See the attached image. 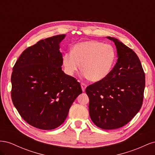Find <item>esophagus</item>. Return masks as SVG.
Masks as SVG:
<instances>
[{
	"label": "esophagus",
	"instance_id": "34e87169",
	"mask_svg": "<svg viewBox=\"0 0 155 155\" xmlns=\"http://www.w3.org/2000/svg\"><path fill=\"white\" fill-rule=\"evenodd\" d=\"M81 88H82L83 92H85V88H86V87H87V85H86V84H85V83H81Z\"/></svg>",
	"mask_w": 155,
	"mask_h": 155
}]
</instances>
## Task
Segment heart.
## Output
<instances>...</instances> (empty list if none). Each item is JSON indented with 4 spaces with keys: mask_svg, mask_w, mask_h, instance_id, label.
Segmentation results:
<instances>
[{
    "mask_svg": "<svg viewBox=\"0 0 155 155\" xmlns=\"http://www.w3.org/2000/svg\"><path fill=\"white\" fill-rule=\"evenodd\" d=\"M116 59V50L112 45L88 41L75 45L71 53L64 54L63 62L68 75L77 72L81 64L84 76L92 82H100L110 74Z\"/></svg>",
    "mask_w": 155,
    "mask_h": 155,
    "instance_id": "1",
    "label": "heart"
}]
</instances>
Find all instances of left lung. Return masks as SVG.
<instances>
[{"mask_svg": "<svg viewBox=\"0 0 155 155\" xmlns=\"http://www.w3.org/2000/svg\"><path fill=\"white\" fill-rule=\"evenodd\" d=\"M114 43L118 60L104 80L88 85L89 114L93 123L103 129L124 126L141 109L145 88V73L134 51L118 39Z\"/></svg>", "mask_w": 155, "mask_h": 155, "instance_id": "obj_1", "label": "left lung"}]
</instances>
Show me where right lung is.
Listing matches in <instances>:
<instances>
[{
  "instance_id": "obj_1",
  "label": "right lung",
  "mask_w": 155,
  "mask_h": 155,
  "mask_svg": "<svg viewBox=\"0 0 155 155\" xmlns=\"http://www.w3.org/2000/svg\"><path fill=\"white\" fill-rule=\"evenodd\" d=\"M58 35L41 40L26 48L13 68L11 96L22 119L37 129L58 127L82 93L76 78L62 70Z\"/></svg>"
}]
</instances>
